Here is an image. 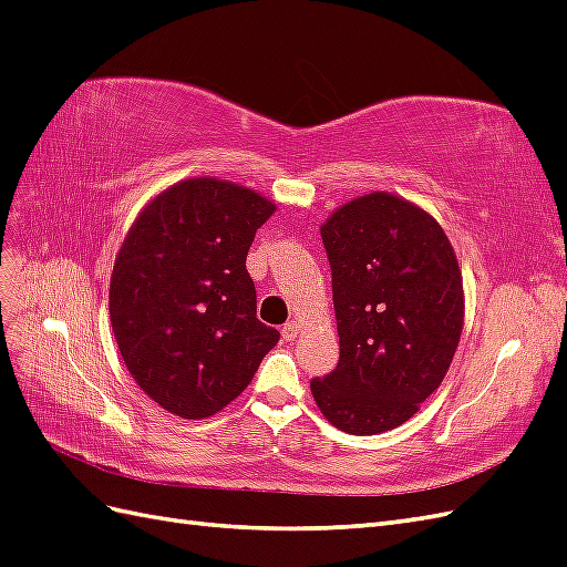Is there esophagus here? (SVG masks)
Wrapping results in <instances>:
<instances>
[{
    "label": "esophagus",
    "instance_id": "34e87169",
    "mask_svg": "<svg viewBox=\"0 0 567 567\" xmlns=\"http://www.w3.org/2000/svg\"><path fill=\"white\" fill-rule=\"evenodd\" d=\"M281 333H284V338H286L288 342H290V340H296V338H298V333H300V326H298V321H288V323H284Z\"/></svg>",
    "mask_w": 567,
    "mask_h": 567
}]
</instances>
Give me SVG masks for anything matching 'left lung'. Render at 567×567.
Listing matches in <instances>:
<instances>
[{"instance_id":"obj_1","label":"left lung","mask_w":567,"mask_h":567,"mask_svg":"<svg viewBox=\"0 0 567 567\" xmlns=\"http://www.w3.org/2000/svg\"><path fill=\"white\" fill-rule=\"evenodd\" d=\"M333 274L338 367L310 383L331 425L379 435L416 414L450 371L463 329V279L440 221L373 192L321 225Z\"/></svg>"}]
</instances>
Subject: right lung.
<instances>
[{"label":"right lung","instance_id":"obj_1","mask_svg":"<svg viewBox=\"0 0 567 567\" xmlns=\"http://www.w3.org/2000/svg\"><path fill=\"white\" fill-rule=\"evenodd\" d=\"M274 210L248 186L192 177L132 221L111 274V326L130 375L169 414H217L279 342L255 315L246 269L255 231Z\"/></svg>","mask_w":567,"mask_h":567}]
</instances>
